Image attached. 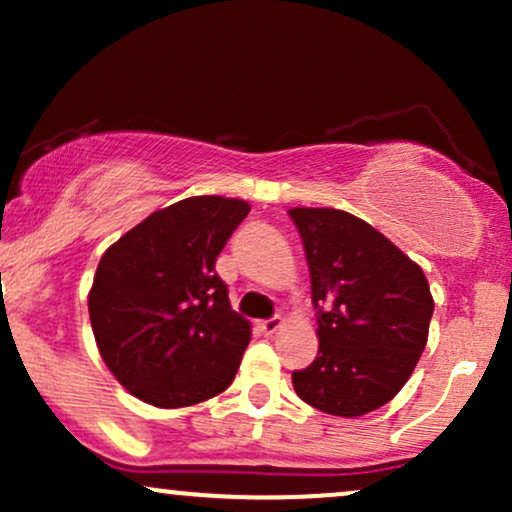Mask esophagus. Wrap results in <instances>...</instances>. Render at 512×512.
Here are the masks:
<instances>
[{
    "label": "esophagus",
    "instance_id": "esophagus-1",
    "mask_svg": "<svg viewBox=\"0 0 512 512\" xmlns=\"http://www.w3.org/2000/svg\"><path fill=\"white\" fill-rule=\"evenodd\" d=\"M281 325H284V320H281L279 315H274V317H269V320H262L260 322V330L264 334H274V332L281 330Z\"/></svg>",
    "mask_w": 512,
    "mask_h": 512
}]
</instances>
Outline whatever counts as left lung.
Instances as JSON below:
<instances>
[{
    "label": "left lung",
    "mask_w": 512,
    "mask_h": 512,
    "mask_svg": "<svg viewBox=\"0 0 512 512\" xmlns=\"http://www.w3.org/2000/svg\"><path fill=\"white\" fill-rule=\"evenodd\" d=\"M310 269L315 361L293 370L310 407L361 416L402 390L426 349L433 298L421 267L366 221L339 209H291Z\"/></svg>",
    "instance_id": "1"
}]
</instances>
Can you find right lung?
<instances>
[{"label": "right lung", "instance_id": "right-lung-1", "mask_svg": "<svg viewBox=\"0 0 512 512\" xmlns=\"http://www.w3.org/2000/svg\"><path fill=\"white\" fill-rule=\"evenodd\" d=\"M248 211L243 199L187 197L105 250L88 315L105 366L134 397L178 409L233 383L250 322L214 264Z\"/></svg>", "mask_w": 512, "mask_h": 512}]
</instances>
